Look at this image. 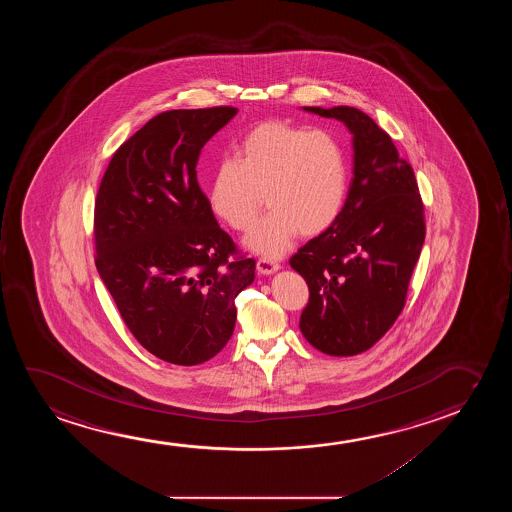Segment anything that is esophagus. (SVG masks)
<instances>
[{"label":"esophagus","mask_w":512,"mask_h":512,"mask_svg":"<svg viewBox=\"0 0 512 512\" xmlns=\"http://www.w3.org/2000/svg\"><path fill=\"white\" fill-rule=\"evenodd\" d=\"M280 269V264L278 262H274L271 259H259L257 260V271L260 274H273L276 273Z\"/></svg>","instance_id":"34e87169"}]
</instances>
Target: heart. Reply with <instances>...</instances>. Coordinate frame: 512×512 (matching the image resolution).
I'll use <instances>...</instances> for the list:
<instances>
[{"label":"heart","mask_w":512,"mask_h":512,"mask_svg":"<svg viewBox=\"0 0 512 512\" xmlns=\"http://www.w3.org/2000/svg\"><path fill=\"white\" fill-rule=\"evenodd\" d=\"M236 161L218 162L208 201L213 215L232 231L252 227L262 194L269 213L246 238L252 252L280 257L297 232L316 236L336 224L350 185L343 145L325 131H308L267 120L246 133Z\"/></svg>","instance_id":"heart-1"}]
</instances>
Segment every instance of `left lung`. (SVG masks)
<instances>
[{"label":"left lung","instance_id":"obj_1","mask_svg":"<svg viewBox=\"0 0 512 512\" xmlns=\"http://www.w3.org/2000/svg\"><path fill=\"white\" fill-rule=\"evenodd\" d=\"M302 110L341 120L353 134V180L341 215L290 259L309 288L302 336L325 355L351 357L378 343L404 308L425 211L411 164L369 115L351 106Z\"/></svg>","mask_w":512,"mask_h":512}]
</instances>
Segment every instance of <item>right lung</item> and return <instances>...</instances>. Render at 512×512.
<instances>
[{
    "instance_id": "1",
    "label": "right lung",
    "mask_w": 512,
    "mask_h": 512,
    "mask_svg": "<svg viewBox=\"0 0 512 512\" xmlns=\"http://www.w3.org/2000/svg\"><path fill=\"white\" fill-rule=\"evenodd\" d=\"M236 113L213 106L155 115L120 145L99 185V276L136 341L169 364L215 357L234 332V299L255 280V260L220 229L197 183L206 141Z\"/></svg>"
}]
</instances>
